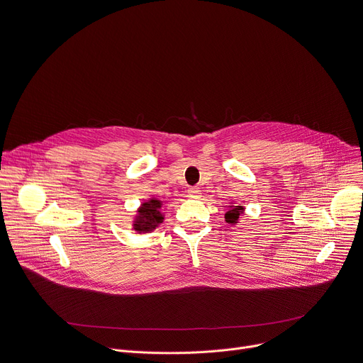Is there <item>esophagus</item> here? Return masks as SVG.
Wrapping results in <instances>:
<instances>
[{"mask_svg": "<svg viewBox=\"0 0 363 363\" xmlns=\"http://www.w3.org/2000/svg\"><path fill=\"white\" fill-rule=\"evenodd\" d=\"M187 196H189L190 199H200V196H202V191H200L199 187H190V189L187 190Z\"/></svg>", "mask_w": 363, "mask_h": 363, "instance_id": "34e87169", "label": "esophagus"}]
</instances>
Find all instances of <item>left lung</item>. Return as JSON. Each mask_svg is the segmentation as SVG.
Wrapping results in <instances>:
<instances>
[{
  "mask_svg": "<svg viewBox=\"0 0 363 363\" xmlns=\"http://www.w3.org/2000/svg\"><path fill=\"white\" fill-rule=\"evenodd\" d=\"M230 208H232V209L225 213V220H226L228 223H230V225H235V223H238L239 215L244 212V208H242V206H230Z\"/></svg>",
  "mask_w": 363,
  "mask_h": 363,
  "instance_id": "obj_1",
  "label": "left lung"
}]
</instances>
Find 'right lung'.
<instances>
[{"mask_svg": "<svg viewBox=\"0 0 363 363\" xmlns=\"http://www.w3.org/2000/svg\"><path fill=\"white\" fill-rule=\"evenodd\" d=\"M161 205H163L161 200L157 199H150L148 202H144L138 209V215L134 220V229L140 233L154 230L164 219L163 213L160 212Z\"/></svg>", "mask_w": 363, "mask_h": 363, "instance_id": "1", "label": "right lung"}]
</instances>
